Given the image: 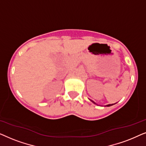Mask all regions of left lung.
<instances>
[{
  "label": "left lung",
  "instance_id": "1",
  "mask_svg": "<svg viewBox=\"0 0 146 146\" xmlns=\"http://www.w3.org/2000/svg\"><path fill=\"white\" fill-rule=\"evenodd\" d=\"M92 102L93 103H94L95 104H96L95 102H93L92 100H91ZM113 104H108V105H106V106H112V105H113Z\"/></svg>",
  "mask_w": 146,
  "mask_h": 146
}]
</instances>
